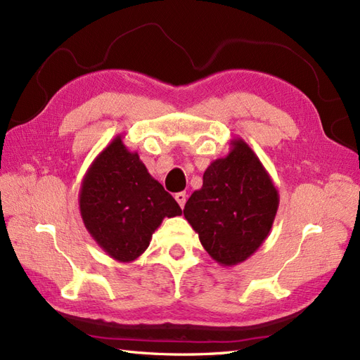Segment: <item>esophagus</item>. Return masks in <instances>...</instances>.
<instances>
[{
	"label": "esophagus",
	"mask_w": 360,
	"mask_h": 360,
	"mask_svg": "<svg viewBox=\"0 0 360 360\" xmlns=\"http://www.w3.org/2000/svg\"><path fill=\"white\" fill-rule=\"evenodd\" d=\"M174 199H176L179 207L184 208V205H186V202H187V195H186V193H184V191L176 193V195H174Z\"/></svg>",
	"instance_id": "esophagus-1"
}]
</instances>
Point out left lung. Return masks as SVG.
Here are the masks:
<instances>
[{
  "label": "left lung",
  "mask_w": 360,
  "mask_h": 360,
  "mask_svg": "<svg viewBox=\"0 0 360 360\" xmlns=\"http://www.w3.org/2000/svg\"><path fill=\"white\" fill-rule=\"evenodd\" d=\"M280 196L259 156L242 138L225 158L211 162L204 184L187 200L184 216L213 260L236 266L269 236Z\"/></svg>",
  "instance_id": "1"
}]
</instances>
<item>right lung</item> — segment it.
<instances>
[{"mask_svg": "<svg viewBox=\"0 0 360 360\" xmlns=\"http://www.w3.org/2000/svg\"><path fill=\"white\" fill-rule=\"evenodd\" d=\"M85 228L110 259L136 260L164 217L181 216L178 202L150 176L136 152L117 135L86 170L79 191Z\"/></svg>", "mask_w": 360, "mask_h": 360, "instance_id": "add662e5", "label": "right lung"}]
</instances>
